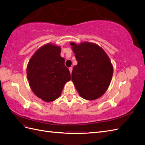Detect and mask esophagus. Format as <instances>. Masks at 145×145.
Returning <instances> with one entry per match:
<instances>
[{"label":"esophagus","mask_w":145,"mask_h":145,"mask_svg":"<svg viewBox=\"0 0 145 145\" xmlns=\"http://www.w3.org/2000/svg\"><path fill=\"white\" fill-rule=\"evenodd\" d=\"M69 72H70V74L72 73V67H70L69 68Z\"/></svg>","instance_id":"1"}]
</instances>
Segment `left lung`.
Here are the masks:
<instances>
[{"label": "left lung", "instance_id": "obj_1", "mask_svg": "<svg viewBox=\"0 0 145 145\" xmlns=\"http://www.w3.org/2000/svg\"><path fill=\"white\" fill-rule=\"evenodd\" d=\"M77 65L73 68L71 80L81 97L93 100L101 97L111 83L113 67L102 48L93 43L71 42Z\"/></svg>", "mask_w": 145, "mask_h": 145}]
</instances>
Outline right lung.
I'll use <instances>...</instances> for the list:
<instances>
[{
	"label": "right lung",
	"mask_w": 145,
	"mask_h": 145,
	"mask_svg": "<svg viewBox=\"0 0 145 145\" xmlns=\"http://www.w3.org/2000/svg\"><path fill=\"white\" fill-rule=\"evenodd\" d=\"M60 52V46L48 43L37 50L27 66L31 88L35 95L46 102L58 99L65 83L71 80Z\"/></svg>",
	"instance_id": "add662e5"
}]
</instances>
